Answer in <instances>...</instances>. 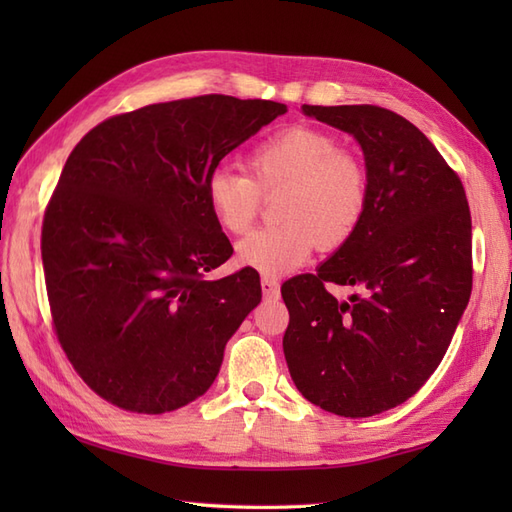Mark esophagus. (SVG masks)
I'll return each instance as SVG.
<instances>
[{"label": "esophagus", "instance_id": "obj_1", "mask_svg": "<svg viewBox=\"0 0 512 512\" xmlns=\"http://www.w3.org/2000/svg\"><path fill=\"white\" fill-rule=\"evenodd\" d=\"M262 290H264V297L268 299L279 297V281L273 277H262Z\"/></svg>", "mask_w": 512, "mask_h": 512}]
</instances>
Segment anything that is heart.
Returning <instances> with one entry per match:
<instances>
[{
    "mask_svg": "<svg viewBox=\"0 0 512 512\" xmlns=\"http://www.w3.org/2000/svg\"><path fill=\"white\" fill-rule=\"evenodd\" d=\"M248 171L215 167L206 178V204L215 222L244 235L262 211L264 195L279 193L275 226L237 244V264L281 275L306 262L314 248L336 250L361 228L372 198L365 162L339 138L295 125L264 138L248 154Z\"/></svg>",
    "mask_w": 512,
    "mask_h": 512,
    "instance_id": "obj_1",
    "label": "heart"
}]
</instances>
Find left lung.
<instances>
[{"label":"left lung","instance_id":"left-lung-1","mask_svg":"<svg viewBox=\"0 0 512 512\" xmlns=\"http://www.w3.org/2000/svg\"><path fill=\"white\" fill-rule=\"evenodd\" d=\"M363 147L372 198L356 235L281 286L284 354L312 405L367 418L411 398L436 372L473 288L462 180L407 118L378 105H303ZM362 290L336 302L327 284Z\"/></svg>","mask_w":512,"mask_h":512}]
</instances>
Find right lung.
Segmentation results:
<instances>
[{
    "label": "right lung",
    "instance_id": "obj_1",
    "mask_svg": "<svg viewBox=\"0 0 512 512\" xmlns=\"http://www.w3.org/2000/svg\"><path fill=\"white\" fill-rule=\"evenodd\" d=\"M281 114L224 94L156 103L92 127L65 160L41 226L52 330L114 407L167 413L200 398L262 301L253 268L204 279L233 255L204 187Z\"/></svg>",
    "mask_w": 512,
    "mask_h": 512
}]
</instances>
